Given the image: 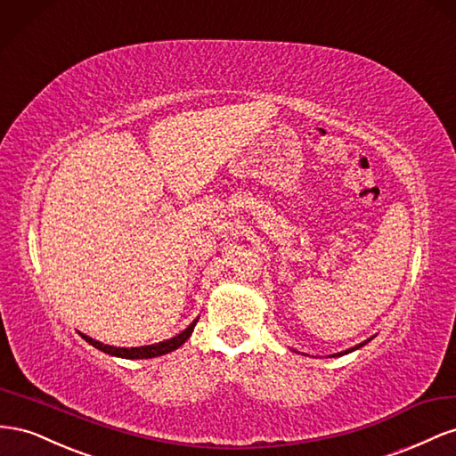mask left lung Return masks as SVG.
Wrapping results in <instances>:
<instances>
[{"label": "left lung", "instance_id": "8db88e82", "mask_svg": "<svg viewBox=\"0 0 456 456\" xmlns=\"http://www.w3.org/2000/svg\"><path fill=\"white\" fill-rule=\"evenodd\" d=\"M367 342H369V340H367ZM367 342H362V344H357V346H355V347H349V349H346V351H340V354H336V357H338V355H346V354H351V351H355V349H359V347H362V346H365V344H367Z\"/></svg>", "mask_w": 456, "mask_h": 456}]
</instances>
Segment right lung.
Returning <instances> with one entry per match:
<instances>
[{
    "label": "right lung",
    "instance_id": "add662e5",
    "mask_svg": "<svg viewBox=\"0 0 456 456\" xmlns=\"http://www.w3.org/2000/svg\"><path fill=\"white\" fill-rule=\"evenodd\" d=\"M197 322H199V317L194 319L183 332L174 336V338H170V340H164V342L152 344V346H141V347H114V346L101 344V342L94 340V338H89V336H86V334H82V338H84V340H86L87 344H91L94 347H97V349H101V351H105V354L114 355V357H122V359H152V357L170 354V351L177 349L181 344H185L187 338L191 336V332H192V329H194V324H197Z\"/></svg>",
    "mask_w": 456,
    "mask_h": 456
}]
</instances>
